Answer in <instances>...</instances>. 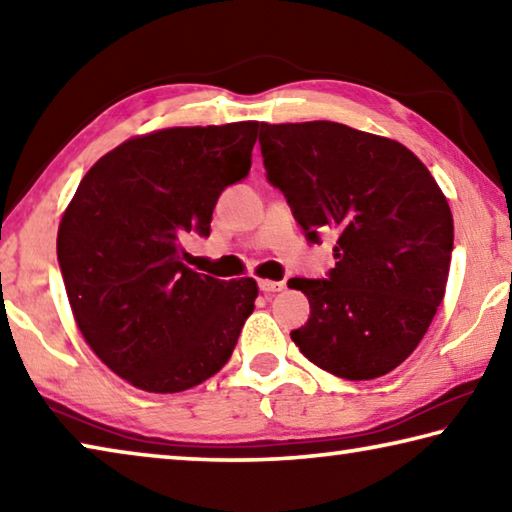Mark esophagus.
Returning <instances> with one entry per match:
<instances>
[{
	"label": "esophagus",
	"mask_w": 512,
	"mask_h": 512,
	"mask_svg": "<svg viewBox=\"0 0 512 512\" xmlns=\"http://www.w3.org/2000/svg\"><path fill=\"white\" fill-rule=\"evenodd\" d=\"M287 284L284 282H273V280H259V291L264 293H275V291H282Z\"/></svg>",
	"instance_id": "obj_1"
}]
</instances>
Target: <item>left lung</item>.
<instances>
[{
    "label": "left lung",
    "instance_id": "obj_1",
    "mask_svg": "<svg viewBox=\"0 0 512 512\" xmlns=\"http://www.w3.org/2000/svg\"><path fill=\"white\" fill-rule=\"evenodd\" d=\"M266 180L309 244L334 232L323 280L293 277L309 320L291 339L318 368L361 381L418 348L445 296L454 219L429 169L395 140L336 121L262 124Z\"/></svg>",
    "mask_w": 512,
    "mask_h": 512
}]
</instances>
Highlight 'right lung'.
I'll return each instance as SVG.
<instances>
[{
	"label": "right lung",
	"instance_id": "add662e5",
	"mask_svg": "<svg viewBox=\"0 0 512 512\" xmlns=\"http://www.w3.org/2000/svg\"><path fill=\"white\" fill-rule=\"evenodd\" d=\"M259 121L133 137L85 173L58 228V264L94 354L149 393H180L228 363L257 282L183 262L210 237L214 205L244 180Z\"/></svg>",
	"mask_w": 512,
	"mask_h": 512
}]
</instances>
